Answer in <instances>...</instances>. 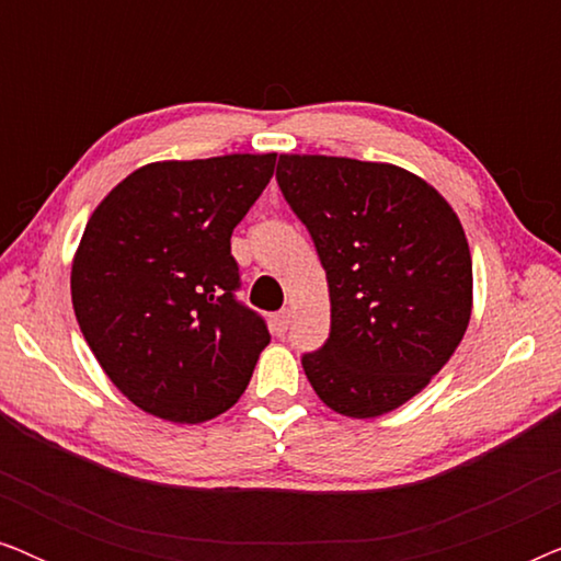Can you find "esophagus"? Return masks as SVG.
<instances>
[{"label": "esophagus", "instance_id": "obj_1", "mask_svg": "<svg viewBox=\"0 0 561 561\" xmlns=\"http://www.w3.org/2000/svg\"><path fill=\"white\" fill-rule=\"evenodd\" d=\"M288 327H290V311L288 309H283V311H278L273 317V329H275V334H286L288 332Z\"/></svg>", "mask_w": 561, "mask_h": 561}]
</instances>
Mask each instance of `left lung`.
<instances>
[{
    "label": "left lung",
    "mask_w": 561,
    "mask_h": 561,
    "mask_svg": "<svg viewBox=\"0 0 561 561\" xmlns=\"http://www.w3.org/2000/svg\"><path fill=\"white\" fill-rule=\"evenodd\" d=\"M278 186L327 271L332 332L304 373L352 419L396 411L428 386L472 313L465 229L424 179L390 163L280 156Z\"/></svg>",
    "instance_id": "left-lung-1"
}]
</instances>
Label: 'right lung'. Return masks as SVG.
Segmentation results:
<instances>
[{
    "mask_svg": "<svg viewBox=\"0 0 561 561\" xmlns=\"http://www.w3.org/2000/svg\"><path fill=\"white\" fill-rule=\"evenodd\" d=\"M275 152L163 160L117 183L87 221L71 267L83 340L137 409L202 424L244 393L271 334L234 298L232 232Z\"/></svg>",
    "mask_w": 561,
    "mask_h": 561,
    "instance_id": "add662e5",
    "label": "right lung"
}]
</instances>
